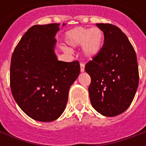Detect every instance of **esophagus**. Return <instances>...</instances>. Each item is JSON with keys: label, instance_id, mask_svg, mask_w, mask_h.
<instances>
[{"label": "esophagus", "instance_id": "1", "mask_svg": "<svg viewBox=\"0 0 146 146\" xmlns=\"http://www.w3.org/2000/svg\"><path fill=\"white\" fill-rule=\"evenodd\" d=\"M80 71L82 72H83L85 71V64L82 62L80 63Z\"/></svg>", "mask_w": 146, "mask_h": 146}]
</instances>
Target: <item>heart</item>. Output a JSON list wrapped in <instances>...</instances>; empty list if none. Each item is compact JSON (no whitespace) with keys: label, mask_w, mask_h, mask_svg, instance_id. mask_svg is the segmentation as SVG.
Listing matches in <instances>:
<instances>
[{"label":"heart","mask_w":146,"mask_h":146,"mask_svg":"<svg viewBox=\"0 0 146 146\" xmlns=\"http://www.w3.org/2000/svg\"><path fill=\"white\" fill-rule=\"evenodd\" d=\"M67 42L72 46L82 45L85 57L92 58L100 52L104 42V33L98 28L78 27L69 32Z\"/></svg>","instance_id":"b5f03b06"}]
</instances>
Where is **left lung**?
<instances>
[{"label":"left lung","mask_w":146,"mask_h":146,"mask_svg":"<svg viewBox=\"0 0 146 146\" xmlns=\"http://www.w3.org/2000/svg\"><path fill=\"white\" fill-rule=\"evenodd\" d=\"M104 32V45L85 70L91 77L89 86L93 108L106 117L121 114L129 107L139 86L135 51L127 36L116 25L97 23Z\"/></svg>","instance_id":"8db88e82"}]
</instances>
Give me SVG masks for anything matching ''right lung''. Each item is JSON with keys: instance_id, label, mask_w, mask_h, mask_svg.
<instances>
[{"instance_id": "right-lung-1", "label": "right lung", "mask_w": 146, "mask_h": 146, "mask_svg": "<svg viewBox=\"0 0 146 146\" xmlns=\"http://www.w3.org/2000/svg\"><path fill=\"white\" fill-rule=\"evenodd\" d=\"M59 25L32 26L11 56V93L22 111L38 121H53L62 114L69 89L80 73L78 60L60 61L55 55L54 36Z\"/></svg>"}]
</instances>
